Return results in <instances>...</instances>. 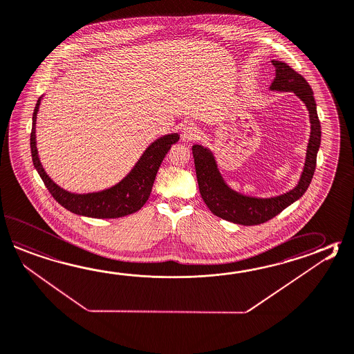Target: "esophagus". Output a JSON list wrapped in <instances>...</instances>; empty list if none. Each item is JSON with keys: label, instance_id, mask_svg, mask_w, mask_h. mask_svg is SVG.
Masks as SVG:
<instances>
[{"label": "esophagus", "instance_id": "34e87169", "mask_svg": "<svg viewBox=\"0 0 354 354\" xmlns=\"http://www.w3.org/2000/svg\"><path fill=\"white\" fill-rule=\"evenodd\" d=\"M198 135V129L195 127L193 123H185V124H183V127H181V138H184V140H193Z\"/></svg>", "mask_w": 354, "mask_h": 354}]
</instances>
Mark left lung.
<instances>
[{"label":"left lung","mask_w":354,"mask_h":354,"mask_svg":"<svg viewBox=\"0 0 354 354\" xmlns=\"http://www.w3.org/2000/svg\"><path fill=\"white\" fill-rule=\"evenodd\" d=\"M272 64L276 68V77L270 89L280 92H294L305 103L310 117V138L306 150V160L303 174L295 188L274 198H254L241 194L227 185L218 170L216 159L210 150L203 147L202 145H194L192 147L195 173L203 201L214 216L242 225L265 223L281 213L290 204L301 198L310 185L317 166L322 130L320 121L317 118L314 93L303 75L295 72L286 63L272 60Z\"/></svg>","instance_id":"obj_1"}]
</instances>
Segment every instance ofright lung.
<instances>
[{"instance_id": "right-lung-1", "label": "right lung", "mask_w": 354, "mask_h": 354, "mask_svg": "<svg viewBox=\"0 0 354 354\" xmlns=\"http://www.w3.org/2000/svg\"><path fill=\"white\" fill-rule=\"evenodd\" d=\"M41 98L37 100V106L32 115V129L30 135V147L32 162L43 179L45 187L50 192L53 198L64 207L65 209L71 210L74 214L91 216V218H120L129 216L141 209L145 203L147 202L152 185L156 178L162 160L170 150L171 145L178 142L179 135L170 133L153 141L140 158L136 165L127 176H124L118 184L112 188L88 193V194H75L65 189L60 188L54 181L51 180L45 173L43 165L39 159L37 149V111Z\"/></svg>"}]
</instances>
